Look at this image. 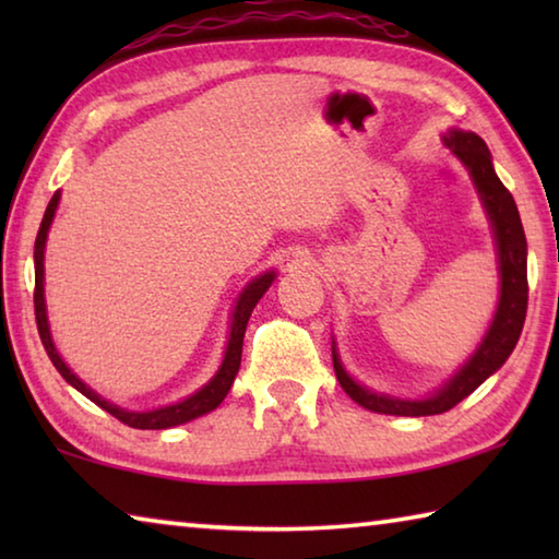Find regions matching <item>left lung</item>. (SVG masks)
Listing matches in <instances>:
<instances>
[{
    "label": "left lung",
    "mask_w": 559,
    "mask_h": 559,
    "mask_svg": "<svg viewBox=\"0 0 559 559\" xmlns=\"http://www.w3.org/2000/svg\"><path fill=\"white\" fill-rule=\"evenodd\" d=\"M443 143L456 155L463 167L476 185L480 202L493 226L496 249H498V271H500V298L498 308L490 323L486 337L480 340L476 353L451 380L439 386L437 392L424 396V400H400V396L380 394L357 384L353 377L345 372L340 362L337 349L333 343V367L337 382L365 409L377 414H394V416H431L443 414L456 406L461 400L484 384L490 374L503 367L506 359L518 345V337L523 333L525 313H527V241L520 222L518 206L513 194L508 192L506 185L500 182L493 163H490V150L486 147L476 132L466 130H449L443 135Z\"/></svg>",
    "instance_id": "obj_1"
}]
</instances>
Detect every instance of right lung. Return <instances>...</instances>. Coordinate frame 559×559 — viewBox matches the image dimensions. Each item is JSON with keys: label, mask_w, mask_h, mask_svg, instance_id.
Returning <instances> with one entry per match:
<instances>
[{"label": "right lung", "mask_w": 559, "mask_h": 559, "mask_svg": "<svg viewBox=\"0 0 559 559\" xmlns=\"http://www.w3.org/2000/svg\"><path fill=\"white\" fill-rule=\"evenodd\" d=\"M59 200H61V192H56L51 197L49 206H46L44 219H41V226H39V234H36V243H34V313H36V328H39L44 349H46V355L51 357L56 370H59L63 380L69 382L71 386H75V390H79L83 396H88L93 404H98L100 409H106L108 414H112L116 419H120L122 424H128V427H132V429H169V427H177V424L192 421V419H197V416L210 414L212 409H216V406L224 402V396L229 394L231 384H234V377H236V372H239L243 333H246V323H249V318H251V310L257 308V302L261 300L263 293L269 290L273 278H276V273H273V271L261 273V276L253 278L249 286L241 290V296H239V300H236L234 313H231L229 343H226L222 367L216 370L212 380L202 386V390H197L194 394H189L187 400L177 402V404L159 406V409H150V412L120 409L118 404H110L108 400H103L100 394L93 392L88 384H83L79 377L71 372V367L63 362L59 353H56V345L51 340L49 318H46V300H44V249H46V236H49Z\"/></svg>", "instance_id": "1"}]
</instances>
